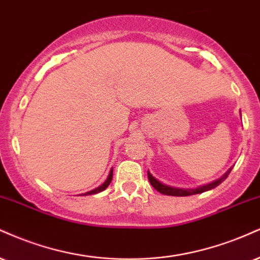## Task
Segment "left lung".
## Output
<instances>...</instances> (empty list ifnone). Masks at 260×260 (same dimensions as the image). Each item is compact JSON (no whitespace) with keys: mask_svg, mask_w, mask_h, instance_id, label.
Masks as SVG:
<instances>
[{"mask_svg":"<svg viewBox=\"0 0 260 260\" xmlns=\"http://www.w3.org/2000/svg\"><path fill=\"white\" fill-rule=\"evenodd\" d=\"M233 168H230L229 171L226 172V173L224 174L223 177L220 178V179L213 181V183L211 184H207V185H203V186H200L198 189H178V187H172V186H168V185H165V184H162L158 181L156 178H154L151 176V173L148 171V178H149V181L150 184H151L152 186L155 187L156 190H157L158 192L164 193V195H170V196H189V195H196V193H201V192H205L207 191V190H211L213 189V187L218 186L220 183H223V181L226 179L228 176L230 174V172Z\"/></svg>","mask_w":260,"mask_h":260,"instance_id":"left-lung-1","label":"left lung"}]
</instances>
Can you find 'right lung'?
<instances>
[{
    "label": "right lung",
    "mask_w": 260,
    "mask_h": 260,
    "mask_svg": "<svg viewBox=\"0 0 260 260\" xmlns=\"http://www.w3.org/2000/svg\"><path fill=\"white\" fill-rule=\"evenodd\" d=\"M111 180H112V170L110 171V173H109L108 179L105 180V183H104V184H102V185H100L99 187H96V189L92 190V191H89V192L84 193V195H92V193H98V192H100V191H103V190H105L106 187L109 186V184L111 183Z\"/></svg>",
    "instance_id": "right-lung-1"
}]
</instances>
